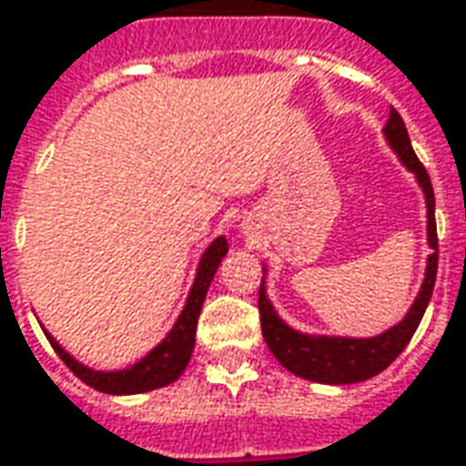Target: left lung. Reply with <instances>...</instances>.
<instances>
[{
    "instance_id": "1",
    "label": "left lung",
    "mask_w": 466,
    "mask_h": 466,
    "mask_svg": "<svg viewBox=\"0 0 466 466\" xmlns=\"http://www.w3.org/2000/svg\"><path fill=\"white\" fill-rule=\"evenodd\" d=\"M386 139L399 154V159L416 175L426 195V218H429V246L431 256L426 261V276H423L421 291L416 301L410 304L409 314L403 322L390 327L388 332L368 339H355V337H309L291 329L279 319L271 301L266 299L264 281L258 289V314H261V332L268 350L274 358L289 373L314 380V383H329V386H345V383H360L373 378L380 370H386L390 362L399 358L403 348L410 342L416 327L421 322L423 312L429 307L431 291L436 281V266H439V238H436V218H434V187L426 167L419 162L409 139L406 124L396 108H390V116L386 124Z\"/></svg>"
}]
</instances>
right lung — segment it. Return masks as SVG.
I'll use <instances>...</instances> for the list:
<instances>
[{
	"label": "right lung",
	"instance_id": "right-lung-1",
	"mask_svg": "<svg viewBox=\"0 0 466 466\" xmlns=\"http://www.w3.org/2000/svg\"><path fill=\"white\" fill-rule=\"evenodd\" d=\"M228 253V240L220 236L215 238L208 251L202 253L200 266H198V276H195V284L190 289V297L187 304L179 314V319L175 327L169 329V335L157 345V348L139 360L137 365H131L127 370H114V373H101V370H93L80 365L78 360H73L66 350L57 345L53 337L47 335L50 345L57 352V358L66 362L73 373L78 375L86 386L96 388V390H104V393H114V396H127V393H144V390H154V388H162L172 380H177L182 370L187 368L190 362L192 348H195V329H198V317H200L202 301L208 294V287L213 281L218 266L223 261V256Z\"/></svg>",
	"mask_w": 466,
	"mask_h": 466
}]
</instances>
